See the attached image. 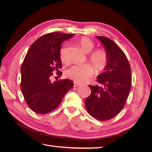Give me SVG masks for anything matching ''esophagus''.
<instances>
[{"instance_id": "esophagus-1", "label": "esophagus", "mask_w": 152, "mask_h": 152, "mask_svg": "<svg viewBox=\"0 0 152 152\" xmlns=\"http://www.w3.org/2000/svg\"><path fill=\"white\" fill-rule=\"evenodd\" d=\"M80 85V83H78V82H74V84H73V86H74L75 87L79 86Z\"/></svg>"}]
</instances>
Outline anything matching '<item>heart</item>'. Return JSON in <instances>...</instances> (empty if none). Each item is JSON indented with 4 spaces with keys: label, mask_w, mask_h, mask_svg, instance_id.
Returning <instances> with one entry per match:
<instances>
[{
    "label": "heart",
    "mask_w": 152,
    "mask_h": 152,
    "mask_svg": "<svg viewBox=\"0 0 152 152\" xmlns=\"http://www.w3.org/2000/svg\"><path fill=\"white\" fill-rule=\"evenodd\" d=\"M80 48L86 53H90L95 47L92 40L87 37H82L78 41ZM60 59L65 63L66 61V49L63 47L60 49ZM89 61L93 64L97 72H103L107 67L108 62L107 53L103 49H98L89 55ZM94 69L90 64L75 65L66 72L67 76L77 82H84L89 80L93 75Z\"/></svg>",
    "instance_id": "b5f03b06"
}]
</instances>
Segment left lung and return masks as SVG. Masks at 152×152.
I'll return each mask as SVG.
<instances>
[{
	"label": "left lung",
	"instance_id": "left-lung-1",
	"mask_svg": "<svg viewBox=\"0 0 152 152\" xmlns=\"http://www.w3.org/2000/svg\"><path fill=\"white\" fill-rule=\"evenodd\" d=\"M108 56L104 72L97 77L102 86H90L91 95L85 100L87 111L97 120L108 121L115 117L125 106L131 87V70L122 50L105 37H96Z\"/></svg>",
	"mask_w": 152,
	"mask_h": 152
}]
</instances>
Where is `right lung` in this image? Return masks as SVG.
<instances>
[{"instance_id":"add662e5","label":"right lung","mask_w":152,"mask_h":152,"mask_svg":"<svg viewBox=\"0 0 152 152\" xmlns=\"http://www.w3.org/2000/svg\"><path fill=\"white\" fill-rule=\"evenodd\" d=\"M74 34L53 32L41 36L30 47L21 67V90L34 112L46 114L56 109L73 86L68 79L50 81L54 70L61 76L60 49Z\"/></svg>"}]
</instances>
